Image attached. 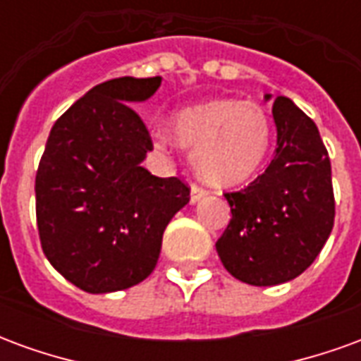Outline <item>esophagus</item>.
<instances>
[{"mask_svg":"<svg viewBox=\"0 0 361 361\" xmlns=\"http://www.w3.org/2000/svg\"><path fill=\"white\" fill-rule=\"evenodd\" d=\"M204 195H207V189L201 188V185H197V183H193V185H191V193H189V199H191V203H197V201H201Z\"/></svg>","mask_w":361,"mask_h":361,"instance_id":"obj_1","label":"esophagus"}]
</instances>
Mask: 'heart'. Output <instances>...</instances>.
<instances>
[{
    "label": "heart",
    "instance_id": "b5f03b06",
    "mask_svg": "<svg viewBox=\"0 0 361 361\" xmlns=\"http://www.w3.org/2000/svg\"><path fill=\"white\" fill-rule=\"evenodd\" d=\"M178 145L193 152L199 178L214 188L251 180L271 147V119L253 100L219 98L178 111L172 118Z\"/></svg>",
    "mask_w": 361,
    "mask_h": 361
}]
</instances>
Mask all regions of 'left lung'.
<instances>
[{"instance_id":"1","label":"left lung","mask_w":361,"mask_h":361,"mask_svg":"<svg viewBox=\"0 0 361 361\" xmlns=\"http://www.w3.org/2000/svg\"><path fill=\"white\" fill-rule=\"evenodd\" d=\"M272 118L274 157L247 188L224 195L232 219L216 242L224 269L251 286L300 276L334 224L331 160L317 126L286 96H276Z\"/></svg>"}]
</instances>
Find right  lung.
I'll use <instances>...</instances> for the list:
<instances>
[{"mask_svg": "<svg viewBox=\"0 0 361 361\" xmlns=\"http://www.w3.org/2000/svg\"><path fill=\"white\" fill-rule=\"evenodd\" d=\"M160 77L100 82L54 123L36 172V222L44 255L71 284L108 294L139 284L157 267L162 234L189 203L180 178H157L141 162L152 150L129 106Z\"/></svg>", "mask_w": 361, "mask_h": 361, "instance_id": "obj_1", "label": "right lung"}]
</instances>
